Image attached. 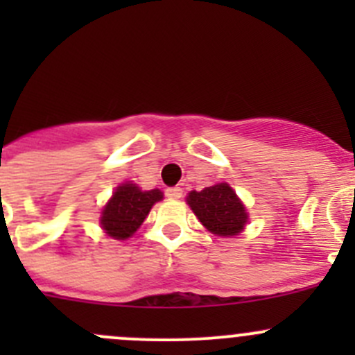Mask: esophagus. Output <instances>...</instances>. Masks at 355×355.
I'll return each instance as SVG.
<instances>
[{"mask_svg": "<svg viewBox=\"0 0 355 355\" xmlns=\"http://www.w3.org/2000/svg\"><path fill=\"white\" fill-rule=\"evenodd\" d=\"M164 194H166L168 199H180L182 189L180 187H170V189H166V192H164Z\"/></svg>", "mask_w": 355, "mask_h": 355, "instance_id": "esophagus-1", "label": "esophagus"}]
</instances>
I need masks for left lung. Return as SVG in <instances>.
<instances>
[{"mask_svg":"<svg viewBox=\"0 0 355 355\" xmlns=\"http://www.w3.org/2000/svg\"><path fill=\"white\" fill-rule=\"evenodd\" d=\"M187 202L200 223L220 237L241 234L247 221L244 204L228 184H216L200 192L192 191Z\"/></svg>","mask_w":355,"mask_h":355,"instance_id":"left-lung-1","label":"left lung"}]
</instances>
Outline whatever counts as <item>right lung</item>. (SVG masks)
Returning a JSON list of instances; mask_svg holds the SVG:
<instances>
[{"mask_svg":"<svg viewBox=\"0 0 355 355\" xmlns=\"http://www.w3.org/2000/svg\"><path fill=\"white\" fill-rule=\"evenodd\" d=\"M163 199L157 189L141 191L135 184H123L103 209L101 225L110 237L125 241L142 225L153 204Z\"/></svg>","mask_w":355,"mask_h":355,"instance_id":"right-lung-1","label":"right lung"}]
</instances>
